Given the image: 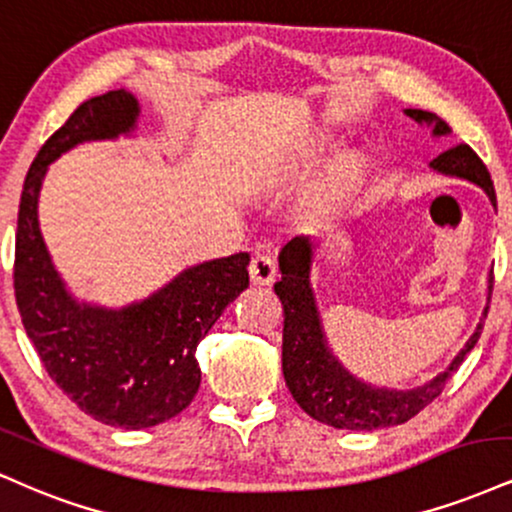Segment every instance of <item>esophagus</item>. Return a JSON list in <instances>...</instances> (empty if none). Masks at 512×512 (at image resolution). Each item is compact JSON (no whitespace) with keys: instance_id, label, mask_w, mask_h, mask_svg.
Listing matches in <instances>:
<instances>
[{"instance_id":"esophagus-1","label":"esophagus","mask_w":512,"mask_h":512,"mask_svg":"<svg viewBox=\"0 0 512 512\" xmlns=\"http://www.w3.org/2000/svg\"><path fill=\"white\" fill-rule=\"evenodd\" d=\"M248 269L252 283H260V286H269L276 279V262L269 252H255Z\"/></svg>"}]
</instances>
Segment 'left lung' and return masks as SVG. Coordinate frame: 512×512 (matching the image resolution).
I'll return each mask as SVG.
<instances>
[{
    "instance_id": "left-lung-1",
    "label": "left lung",
    "mask_w": 512,
    "mask_h": 512,
    "mask_svg": "<svg viewBox=\"0 0 512 512\" xmlns=\"http://www.w3.org/2000/svg\"><path fill=\"white\" fill-rule=\"evenodd\" d=\"M405 114L415 121L434 123L436 135L451 133L443 119H436L432 112L422 109H405ZM434 169L443 174L467 178V181L482 186L496 202L494 181L482 157L470 145H455L451 150L441 152L432 162ZM310 240L298 236L291 243L283 245L279 255L281 281L274 283V293L279 295L283 307V379L288 391L293 393L295 403L303 408L312 420L329 424L336 429H355V432H372V429L393 427V424L408 422L417 412L427 408L434 398L441 396L446 381L458 372L465 355L477 346L482 336V322L474 331L465 348L451 362L446 372L439 374L434 381L424 384L415 391H386L372 389L350 377V374L334 360V355L326 350L322 326L315 307V298L310 291ZM491 288H494V272H491ZM489 310V307H486ZM486 319V312H484Z\"/></svg>"
}]
</instances>
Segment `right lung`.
<instances>
[{"label": "right lung", "mask_w": 512, "mask_h": 512, "mask_svg": "<svg viewBox=\"0 0 512 512\" xmlns=\"http://www.w3.org/2000/svg\"><path fill=\"white\" fill-rule=\"evenodd\" d=\"M138 102L109 90L83 102L30 164L18 202L14 293L26 334L54 384L85 415L145 429L186 410L200 389L195 348L226 305L248 288V252L176 276L121 312L80 307L66 295L38 229V193L47 164L83 140L131 131Z\"/></svg>", "instance_id": "1"}]
</instances>
